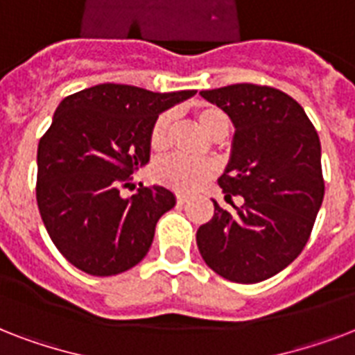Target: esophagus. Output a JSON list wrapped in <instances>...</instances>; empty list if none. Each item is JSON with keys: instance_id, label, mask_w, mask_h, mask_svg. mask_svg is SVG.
Returning <instances> with one entry per match:
<instances>
[{"instance_id": "34e87169", "label": "esophagus", "mask_w": 355, "mask_h": 355, "mask_svg": "<svg viewBox=\"0 0 355 355\" xmlns=\"http://www.w3.org/2000/svg\"><path fill=\"white\" fill-rule=\"evenodd\" d=\"M188 199H189L188 195H184V193H178L177 195V202H178V205H184V202H188Z\"/></svg>"}]
</instances>
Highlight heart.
Segmentation results:
<instances>
[{"instance_id":"b5f03b06","label":"heart","mask_w":355,"mask_h":355,"mask_svg":"<svg viewBox=\"0 0 355 355\" xmlns=\"http://www.w3.org/2000/svg\"><path fill=\"white\" fill-rule=\"evenodd\" d=\"M195 118L200 128L211 138H217L228 130V118L221 108L202 105L195 110ZM169 127H171V112H162L150 127V149L156 153L166 149L169 144ZM214 173H216V167L211 166L210 162L188 160L182 156H167L153 166V177L156 182L164 184L175 191H184V193L199 188L200 184H205L208 178L214 177Z\"/></svg>"}]
</instances>
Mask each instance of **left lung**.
Listing matches in <instances>:
<instances>
[{
  "mask_svg": "<svg viewBox=\"0 0 355 355\" xmlns=\"http://www.w3.org/2000/svg\"><path fill=\"white\" fill-rule=\"evenodd\" d=\"M200 96L236 127L230 162L217 182L225 199L241 195L243 205L228 211L214 200L197 247L227 280H267L302 252L324 199L319 134L293 97L270 86L245 83Z\"/></svg>",
  "mask_w": 355,
  "mask_h": 355,
  "instance_id": "1",
  "label": "left lung"
}]
</instances>
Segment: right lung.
I'll return each instance as SVG.
<instances>
[{"instance_id": "obj_1", "label": "right lung", "mask_w": 355, "mask_h": 355, "mask_svg": "<svg viewBox=\"0 0 355 355\" xmlns=\"http://www.w3.org/2000/svg\"><path fill=\"white\" fill-rule=\"evenodd\" d=\"M195 94L107 83L58 105L38 144L36 202L51 241L77 269L119 275L149 252L156 223L177 199L164 186L139 184L128 199L119 189L149 162L153 121Z\"/></svg>"}]
</instances>
